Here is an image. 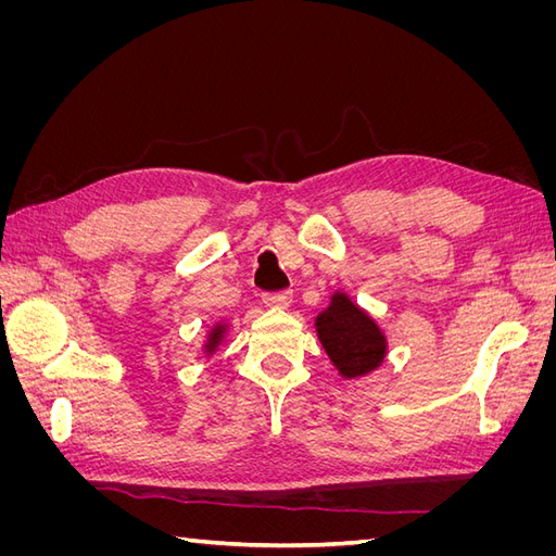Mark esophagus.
I'll return each mask as SVG.
<instances>
[{"instance_id":"esophagus-1","label":"esophagus","mask_w":556,"mask_h":556,"mask_svg":"<svg viewBox=\"0 0 556 556\" xmlns=\"http://www.w3.org/2000/svg\"><path fill=\"white\" fill-rule=\"evenodd\" d=\"M262 301L268 308H288L292 304V294L290 292H271V294H264Z\"/></svg>"}]
</instances>
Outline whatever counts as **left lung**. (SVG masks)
I'll return each mask as SVG.
<instances>
[{
  "label": "left lung",
  "mask_w": 556,
  "mask_h": 556,
  "mask_svg": "<svg viewBox=\"0 0 556 556\" xmlns=\"http://www.w3.org/2000/svg\"><path fill=\"white\" fill-rule=\"evenodd\" d=\"M317 339L343 378L376 371L387 355V339L376 319L343 292L331 294V304L315 317Z\"/></svg>",
  "instance_id": "obj_1"
}]
</instances>
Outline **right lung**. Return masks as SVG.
Wrapping results in <instances>:
<instances>
[{
    "label": "right lung",
    "mask_w": 556,
    "mask_h": 556,
    "mask_svg": "<svg viewBox=\"0 0 556 556\" xmlns=\"http://www.w3.org/2000/svg\"><path fill=\"white\" fill-rule=\"evenodd\" d=\"M225 331H227V325H223V323H217V325L208 331V339H206V345H204V350L208 352V355H213V352L217 350V345L223 343Z\"/></svg>",
    "instance_id": "right-lung-1"
}]
</instances>
